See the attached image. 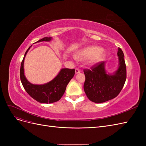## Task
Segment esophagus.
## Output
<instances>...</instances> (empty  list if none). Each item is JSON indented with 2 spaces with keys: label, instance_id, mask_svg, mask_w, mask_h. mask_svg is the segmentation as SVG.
<instances>
[{
  "label": "esophagus",
  "instance_id": "esophagus-1",
  "mask_svg": "<svg viewBox=\"0 0 146 146\" xmlns=\"http://www.w3.org/2000/svg\"><path fill=\"white\" fill-rule=\"evenodd\" d=\"M75 72H76V74H78V73L80 72V69H79L76 68V70H75Z\"/></svg>",
  "mask_w": 146,
  "mask_h": 146
}]
</instances>
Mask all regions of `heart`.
<instances>
[{"mask_svg": "<svg viewBox=\"0 0 146 146\" xmlns=\"http://www.w3.org/2000/svg\"><path fill=\"white\" fill-rule=\"evenodd\" d=\"M105 56L104 50L98 46H90L79 51L76 55V59L84 61L90 59L92 64H96L103 60Z\"/></svg>", "mask_w": 146, "mask_h": 146, "instance_id": "obj_1", "label": "heart"}]
</instances>
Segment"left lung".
Returning <instances> with one entry per match:
<instances>
[{
    "label": "left lung",
    "mask_w": 146,
    "mask_h": 146,
    "mask_svg": "<svg viewBox=\"0 0 146 146\" xmlns=\"http://www.w3.org/2000/svg\"><path fill=\"white\" fill-rule=\"evenodd\" d=\"M119 67L113 74H107L105 62L97 63L90 69H84L85 82L84 91L91 101L95 103H103L115 98L120 93L124 85L127 71L124 55L121 48H118Z\"/></svg>",
    "instance_id": "1"
}]
</instances>
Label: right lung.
Returning <instances> with one entry per match:
<instances>
[{"mask_svg": "<svg viewBox=\"0 0 146 146\" xmlns=\"http://www.w3.org/2000/svg\"><path fill=\"white\" fill-rule=\"evenodd\" d=\"M51 39V37H44L36 42L50 41ZM31 46H30L27 50L25 52L21 65L20 78L23 87L29 96L39 103L47 104L58 101L64 94L68 84L74 77L75 69L68 68L62 69H61L58 74L49 82L43 84V85L32 84L25 78L24 70L25 57Z\"/></svg>", "mask_w": 146, "mask_h": 146, "instance_id": "1", "label": "right lung"}]
</instances>
